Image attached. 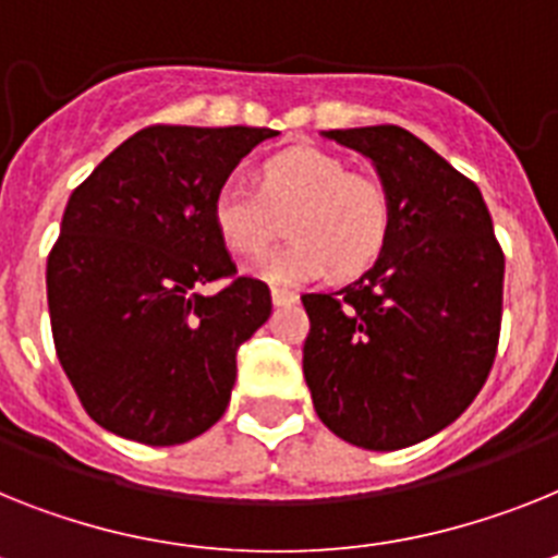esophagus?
<instances>
[{
  "label": "esophagus",
  "instance_id": "34e87169",
  "mask_svg": "<svg viewBox=\"0 0 558 558\" xmlns=\"http://www.w3.org/2000/svg\"><path fill=\"white\" fill-rule=\"evenodd\" d=\"M271 303L275 306H292V303H298V294L287 292V289H271Z\"/></svg>",
  "mask_w": 558,
  "mask_h": 558
}]
</instances>
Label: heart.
<instances>
[{
	"mask_svg": "<svg viewBox=\"0 0 558 558\" xmlns=\"http://www.w3.org/2000/svg\"><path fill=\"white\" fill-rule=\"evenodd\" d=\"M255 190L227 178L213 195L209 218L218 241L238 257L264 255L275 238V215L287 221L289 246L271 252L252 275L271 287H301L323 278H357L386 252L391 201L380 181L315 147H292L264 158Z\"/></svg>",
	"mask_w": 558,
	"mask_h": 558,
	"instance_id": "b5f03b06",
	"label": "heart"
}]
</instances>
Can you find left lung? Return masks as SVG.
<instances>
[{"mask_svg":"<svg viewBox=\"0 0 558 558\" xmlns=\"http://www.w3.org/2000/svg\"><path fill=\"white\" fill-rule=\"evenodd\" d=\"M368 158L391 201V235L340 292L303 294V377L317 416L368 451L434 437L494 366L505 255L474 181L409 130H323Z\"/></svg>","mask_w":558,"mask_h":558,"instance_id":"left-lung-1","label":"left lung"}]
</instances>
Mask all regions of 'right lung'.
I'll return each mask as SVG.
<instances>
[{"label": "right lung", "mask_w": 558, "mask_h": 558, "mask_svg": "<svg viewBox=\"0 0 558 558\" xmlns=\"http://www.w3.org/2000/svg\"><path fill=\"white\" fill-rule=\"evenodd\" d=\"M266 128L138 130L73 190L48 257L56 354L84 411L144 446H181L223 416L235 354L271 315L209 218L215 190Z\"/></svg>", "instance_id": "1"}]
</instances>
